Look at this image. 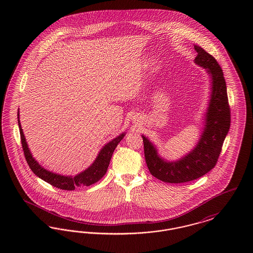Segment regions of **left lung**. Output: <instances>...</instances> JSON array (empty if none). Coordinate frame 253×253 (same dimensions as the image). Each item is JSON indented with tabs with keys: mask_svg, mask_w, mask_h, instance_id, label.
Returning a JSON list of instances; mask_svg holds the SVG:
<instances>
[{
	"mask_svg": "<svg viewBox=\"0 0 253 253\" xmlns=\"http://www.w3.org/2000/svg\"><path fill=\"white\" fill-rule=\"evenodd\" d=\"M194 62L210 74L211 94L205 118L204 131L192 152L177 161H167L144 135L145 160L151 174L166 183H185L197 179L216 165L222 146L230 126V109L223 70L217 60L204 49L194 45Z\"/></svg>",
	"mask_w": 253,
	"mask_h": 253,
	"instance_id": "8db88e82",
	"label": "left lung"
}]
</instances>
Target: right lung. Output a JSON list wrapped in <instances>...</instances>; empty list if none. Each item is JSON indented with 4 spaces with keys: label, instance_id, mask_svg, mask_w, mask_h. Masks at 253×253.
Here are the masks:
<instances>
[{
    "label": "right lung",
    "instance_id": "right-lung-1",
    "mask_svg": "<svg viewBox=\"0 0 253 253\" xmlns=\"http://www.w3.org/2000/svg\"><path fill=\"white\" fill-rule=\"evenodd\" d=\"M18 124L20 129V134H21V141L24 150V157L26 159V162L31 169V170L39 176L41 179L49 183L50 185L65 191H73L77 187H83V186H90L94 183H96L99 179L102 178V176L106 173L108 169L109 163L111 160V157L113 156V153L115 149L117 148L118 144L121 141V139L124 137L125 133H121L116 138H114L112 141L105 145L100 152L98 153L95 161L93 164L84 170L83 172L77 174L76 176H65L54 173L52 171H49L47 169L42 167L34 157H32L30 150L28 149L27 143L25 141L24 132L20 123L19 119V112H18Z\"/></svg>",
    "mask_w": 253,
    "mask_h": 253
}]
</instances>
